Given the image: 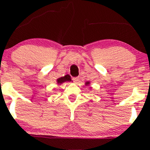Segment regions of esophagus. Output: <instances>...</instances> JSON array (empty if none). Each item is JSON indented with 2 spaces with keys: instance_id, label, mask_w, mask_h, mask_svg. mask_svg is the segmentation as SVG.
<instances>
[{
  "instance_id": "obj_1",
  "label": "esophagus",
  "mask_w": 150,
  "mask_h": 150,
  "mask_svg": "<svg viewBox=\"0 0 150 150\" xmlns=\"http://www.w3.org/2000/svg\"><path fill=\"white\" fill-rule=\"evenodd\" d=\"M73 82H75V83H78V82H79V77H73Z\"/></svg>"
}]
</instances>
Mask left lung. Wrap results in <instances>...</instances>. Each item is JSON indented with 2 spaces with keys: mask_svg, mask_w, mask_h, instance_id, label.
Instances as JSON below:
<instances>
[{
  "mask_svg": "<svg viewBox=\"0 0 150 150\" xmlns=\"http://www.w3.org/2000/svg\"><path fill=\"white\" fill-rule=\"evenodd\" d=\"M85 85H89V82H86Z\"/></svg>",
  "mask_w": 150,
  "mask_h": 150,
  "instance_id": "1",
  "label": "left lung"
}]
</instances>
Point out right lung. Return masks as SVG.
I'll return each instance as SVG.
<instances>
[{"mask_svg":"<svg viewBox=\"0 0 150 150\" xmlns=\"http://www.w3.org/2000/svg\"><path fill=\"white\" fill-rule=\"evenodd\" d=\"M71 81V78H70V76L68 75H65L64 77H61L60 78L57 79V83L58 85H61V84L63 83V82H70Z\"/></svg>","mask_w":150,"mask_h":150,"instance_id":"right-lung-1","label":"right lung"}]
</instances>
